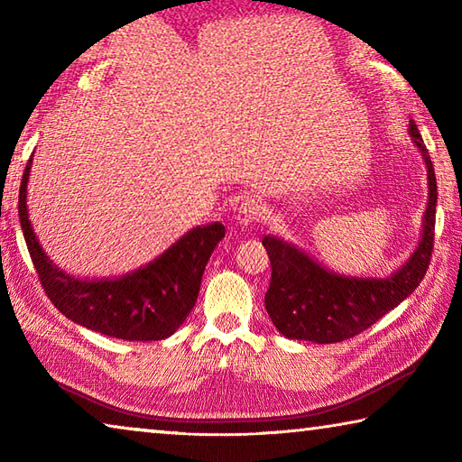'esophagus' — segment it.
Masks as SVG:
<instances>
[{
	"label": "esophagus",
	"instance_id": "esophagus-1",
	"mask_svg": "<svg viewBox=\"0 0 462 462\" xmlns=\"http://www.w3.org/2000/svg\"><path fill=\"white\" fill-rule=\"evenodd\" d=\"M264 214H267V203H264L261 195H246L238 208L236 220L240 226H248L263 220Z\"/></svg>",
	"mask_w": 462,
	"mask_h": 462
}]
</instances>
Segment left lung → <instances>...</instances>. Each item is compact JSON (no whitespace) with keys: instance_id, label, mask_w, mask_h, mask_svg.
<instances>
[{"instance_id":"8db88e82","label":"left lung","mask_w":462,"mask_h":462,"mask_svg":"<svg viewBox=\"0 0 462 462\" xmlns=\"http://www.w3.org/2000/svg\"><path fill=\"white\" fill-rule=\"evenodd\" d=\"M410 136L426 161L430 193L420 245L393 275L385 279L340 277L319 267L293 245L273 236L263 238L271 259V283L264 293V308L271 322L287 338L318 344L353 338L400 306L424 279L434 248L438 191L434 165L413 122L410 124Z\"/></svg>"}]
</instances>
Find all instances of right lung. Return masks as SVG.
Wrapping results in <instances>:
<instances>
[{"label": "right lung", "mask_w": 462, "mask_h": 462, "mask_svg": "<svg viewBox=\"0 0 462 462\" xmlns=\"http://www.w3.org/2000/svg\"><path fill=\"white\" fill-rule=\"evenodd\" d=\"M30 165L32 159L22 175L18 216L30 259L54 308L73 322L112 338L148 342L173 334L198 301L203 271L226 234L224 224L198 226L159 259L130 275L99 281L75 279L54 267L30 226L26 208Z\"/></svg>", "instance_id": "add662e5"}]
</instances>
